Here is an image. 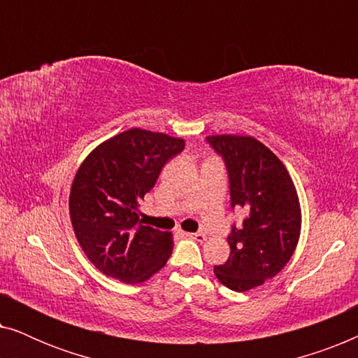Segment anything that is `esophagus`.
Listing matches in <instances>:
<instances>
[{
	"label": "esophagus",
	"instance_id": "obj_1",
	"mask_svg": "<svg viewBox=\"0 0 358 358\" xmlns=\"http://www.w3.org/2000/svg\"><path fill=\"white\" fill-rule=\"evenodd\" d=\"M185 234H187V238L195 239V241H199V243L207 241V236H205L203 233H185Z\"/></svg>",
	"mask_w": 358,
	"mask_h": 358
}]
</instances>
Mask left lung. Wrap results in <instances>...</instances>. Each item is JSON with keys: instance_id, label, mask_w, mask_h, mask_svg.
<instances>
[{"instance_id": "1", "label": "left lung", "mask_w": 358, "mask_h": 358, "mask_svg": "<svg viewBox=\"0 0 358 358\" xmlns=\"http://www.w3.org/2000/svg\"><path fill=\"white\" fill-rule=\"evenodd\" d=\"M207 141L227 164L231 207L246 215L228 236V261L213 272L229 290L248 292L275 277L295 252L300 199L285 164L254 136L210 135Z\"/></svg>"}]
</instances>
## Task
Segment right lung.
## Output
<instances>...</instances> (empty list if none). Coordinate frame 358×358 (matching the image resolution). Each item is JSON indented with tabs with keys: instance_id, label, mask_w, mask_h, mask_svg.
I'll use <instances>...</instances> for the list:
<instances>
[{
	"instance_id": "right-lung-1",
	"label": "right lung",
	"mask_w": 358,
	"mask_h": 358,
	"mask_svg": "<svg viewBox=\"0 0 358 358\" xmlns=\"http://www.w3.org/2000/svg\"><path fill=\"white\" fill-rule=\"evenodd\" d=\"M184 146L182 138L130 129L97 145L78 168L70 190L71 227L104 275L135 285L168 262L173 234L138 224V207Z\"/></svg>"
}]
</instances>
